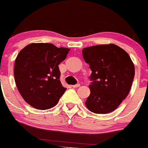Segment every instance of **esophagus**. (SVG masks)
<instances>
[{"label":"esophagus","instance_id":"obj_1","mask_svg":"<svg viewBox=\"0 0 148 148\" xmlns=\"http://www.w3.org/2000/svg\"><path fill=\"white\" fill-rule=\"evenodd\" d=\"M72 87H74V88H77V87H80V84H75V85H73Z\"/></svg>","mask_w":148,"mask_h":148}]
</instances>
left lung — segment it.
<instances>
[{
  "label": "left lung",
  "instance_id": "left-lung-1",
  "mask_svg": "<svg viewBox=\"0 0 148 148\" xmlns=\"http://www.w3.org/2000/svg\"><path fill=\"white\" fill-rule=\"evenodd\" d=\"M86 63L92 70L90 94L85 102L94 113L106 114L118 108L127 96L135 75L131 58L113 44L92 46L82 49Z\"/></svg>",
  "mask_w": 148,
  "mask_h": 148
}]
</instances>
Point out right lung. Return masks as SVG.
Returning <instances> with one entry per match:
<instances>
[{
  "instance_id": "1",
  "label": "right lung",
  "mask_w": 148,
  "mask_h": 148,
  "mask_svg": "<svg viewBox=\"0 0 148 148\" xmlns=\"http://www.w3.org/2000/svg\"><path fill=\"white\" fill-rule=\"evenodd\" d=\"M69 51V48L48 43H32L20 51L15 61L14 76L26 102L39 110L57 104L66 90L60 82L58 65Z\"/></svg>"
}]
</instances>
